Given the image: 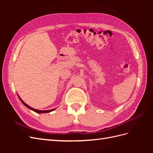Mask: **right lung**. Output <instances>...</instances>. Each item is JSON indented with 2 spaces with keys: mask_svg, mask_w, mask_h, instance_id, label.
I'll use <instances>...</instances> for the list:
<instances>
[{
  "mask_svg": "<svg viewBox=\"0 0 153 153\" xmlns=\"http://www.w3.org/2000/svg\"><path fill=\"white\" fill-rule=\"evenodd\" d=\"M18 98H19V99L20 100V101H22V103L24 104L25 106H27V108H29V109H30V110H33V111H34L35 112H36V113H38V114H43V113H48V112H52V111H53L55 109H56V108H53V109H52V110H36V109H34V108H32V107H30V106H29L28 105H27L24 101H23L22 100H21V98H20V96L18 95Z\"/></svg>",
  "mask_w": 153,
  "mask_h": 153,
  "instance_id": "right-lung-1",
  "label": "right lung"
}]
</instances>
